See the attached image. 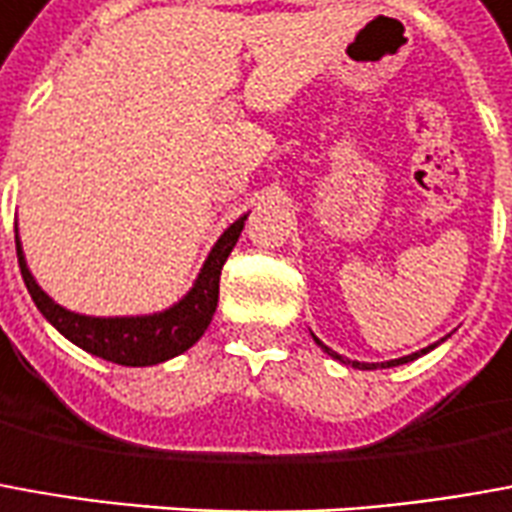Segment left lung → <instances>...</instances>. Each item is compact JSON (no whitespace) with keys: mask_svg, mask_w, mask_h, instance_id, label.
<instances>
[{"mask_svg":"<svg viewBox=\"0 0 512 512\" xmlns=\"http://www.w3.org/2000/svg\"><path fill=\"white\" fill-rule=\"evenodd\" d=\"M313 338H316V335H313ZM316 343H318V346H321V349H324V352H327V355L335 357V360H341V363H349V366H355V368H363V371H371V368H391V366H402V363H410V360H416V357L427 355V352H430V349H432V346H427V349H421V352H416V355L399 357V360H388V363H357V360H346V357H341V355H338V352H332L330 346H324V343L318 341V338H316Z\"/></svg>","mask_w":512,"mask_h":512,"instance_id":"obj_1","label":"left lung"}]
</instances>
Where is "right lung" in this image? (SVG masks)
I'll list each match as a JSON object with an SVG mask.
<instances>
[{
	"label": "right lung",
	"instance_id": "add662e5",
	"mask_svg": "<svg viewBox=\"0 0 512 512\" xmlns=\"http://www.w3.org/2000/svg\"><path fill=\"white\" fill-rule=\"evenodd\" d=\"M244 221L246 216H241L224 230L216 246L210 249L194 288L185 293L177 305H171L163 313H152V316L96 318L71 313L41 291V285L35 282L27 268L19 235H16V255H19L21 277H24L32 302L38 305L46 321L60 335H66L71 343H77L85 352L110 360V363H119V366H157L163 360L182 355L205 335L207 324L213 321V313L219 305L221 268L230 257L232 246L241 238Z\"/></svg>",
	"mask_w": 512,
	"mask_h": 512
}]
</instances>
